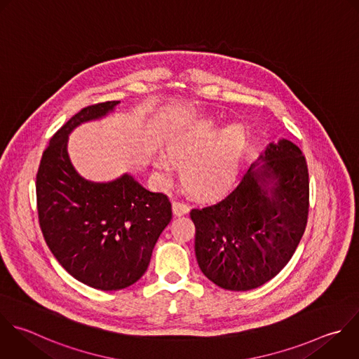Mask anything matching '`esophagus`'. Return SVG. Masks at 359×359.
<instances>
[{
	"label": "esophagus",
	"mask_w": 359,
	"mask_h": 359,
	"mask_svg": "<svg viewBox=\"0 0 359 359\" xmlns=\"http://www.w3.org/2000/svg\"><path fill=\"white\" fill-rule=\"evenodd\" d=\"M189 210V208L184 203V202H174L172 203V213L177 216V217H181L184 215H187Z\"/></svg>",
	"instance_id": "obj_1"
}]
</instances>
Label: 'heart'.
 <instances>
[{"label": "heart", "mask_w": 359, "mask_h": 359, "mask_svg": "<svg viewBox=\"0 0 359 359\" xmlns=\"http://www.w3.org/2000/svg\"><path fill=\"white\" fill-rule=\"evenodd\" d=\"M247 133L241 125L223 126L215 118H201L187 125L161 154L157 167L165 175L174 161L187 164L184 181L201 198H217L236 182L247 150Z\"/></svg>", "instance_id": "b5f03b06"}]
</instances>
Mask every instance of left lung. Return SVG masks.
Masks as SVG:
<instances>
[{
	"label": "left lung",
	"mask_w": 359,
	"mask_h": 359,
	"mask_svg": "<svg viewBox=\"0 0 359 359\" xmlns=\"http://www.w3.org/2000/svg\"><path fill=\"white\" fill-rule=\"evenodd\" d=\"M307 212L309 174L302 150L286 139L269 143L229 196L191 210L201 271L227 290L264 285L292 258Z\"/></svg>",
	"instance_id": "left-lung-1"
}]
</instances>
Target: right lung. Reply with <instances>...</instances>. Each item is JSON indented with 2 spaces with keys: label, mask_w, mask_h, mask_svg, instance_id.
I'll list each match as a JSON object with an SVG mask.
<instances>
[{
  "label": "right lung",
  "mask_w": 359,
  "mask_h": 359,
  "mask_svg": "<svg viewBox=\"0 0 359 359\" xmlns=\"http://www.w3.org/2000/svg\"><path fill=\"white\" fill-rule=\"evenodd\" d=\"M118 104L108 101L76 114L50 139L36 175L39 223L50 251L73 278L100 290L137 282L172 219L167 196L147 191L130 174L94 182L70 160L72 132L105 118Z\"/></svg>",
  "instance_id": "1"
}]
</instances>
